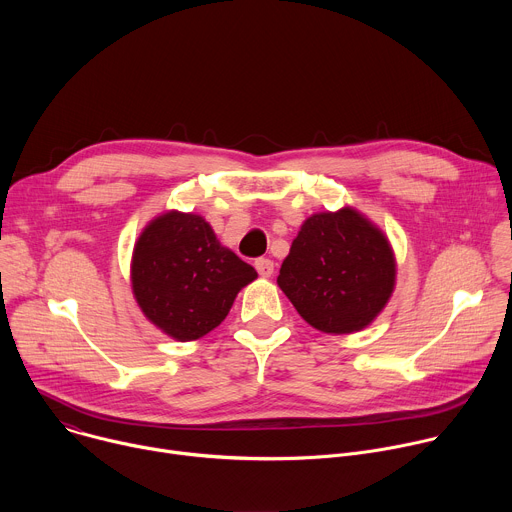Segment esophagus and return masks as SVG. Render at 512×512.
<instances>
[{
  "instance_id": "obj_1",
  "label": "esophagus",
  "mask_w": 512,
  "mask_h": 512,
  "mask_svg": "<svg viewBox=\"0 0 512 512\" xmlns=\"http://www.w3.org/2000/svg\"><path fill=\"white\" fill-rule=\"evenodd\" d=\"M255 269L259 271V275L271 277L273 275V261L267 259V257H259V259H255Z\"/></svg>"
}]
</instances>
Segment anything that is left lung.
Wrapping results in <instances>:
<instances>
[{
  "label": "left lung",
  "instance_id": "obj_1",
  "mask_svg": "<svg viewBox=\"0 0 512 512\" xmlns=\"http://www.w3.org/2000/svg\"><path fill=\"white\" fill-rule=\"evenodd\" d=\"M279 287L314 328L348 334L369 326L395 285L389 241L352 208L310 216L291 243Z\"/></svg>",
  "mask_w": 512,
  "mask_h": 512
}]
</instances>
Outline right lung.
Wrapping results in <instances>:
<instances>
[{
    "instance_id": "right-lung-1",
    "label": "right lung",
    "mask_w": 512,
    "mask_h": 512,
    "mask_svg": "<svg viewBox=\"0 0 512 512\" xmlns=\"http://www.w3.org/2000/svg\"><path fill=\"white\" fill-rule=\"evenodd\" d=\"M257 271L216 241L198 214L168 212L145 229L133 251V294L158 328L186 342L221 324L239 289Z\"/></svg>"
}]
</instances>
